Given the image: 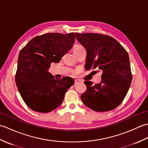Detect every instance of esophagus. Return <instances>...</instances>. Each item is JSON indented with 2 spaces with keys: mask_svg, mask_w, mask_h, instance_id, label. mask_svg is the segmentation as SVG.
Returning a JSON list of instances; mask_svg holds the SVG:
<instances>
[{
  "mask_svg": "<svg viewBox=\"0 0 148 148\" xmlns=\"http://www.w3.org/2000/svg\"><path fill=\"white\" fill-rule=\"evenodd\" d=\"M79 83H81V81L79 79H76L74 81V84H79Z\"/></svg>",
  "mask_w": 148,
  "mask_h": 148,
  "instance_id": "esophagus-1",
  "label": "esophagus"
}]
</instances>
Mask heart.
<instances>
[{"label":"heart","mask_w":148,"mask_h":148,"mask_svg":"<svg viewBox=\"0 0 148 148\" xmlns=\"http://www.w3.org/2000/svg\"><path fill=\"white\" fill-rule=\"evenodd\" d=\"M81 48H84L82 46H80V45H77V46H76L74 47V50L75 49H81Z\"/></svg>","instance_id":"1"}]
</instances>
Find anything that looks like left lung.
I'll use <instances>...</instances> for the list:
<instances>
[{
	"mask_svg": "<svg viewBox=\"0 0 148 148\" xmlns=\"http://www.w3.org/2000/svg\"><path fill=\"white\" fill-rule=\"evenodd\" d=\"M76 34L86 50L85 69H97L102 73L98 84L84 81L86 90L81 95V100L97 112L115 109L125 99L132 79L128 53L112 37L93 33Z\"/></svg>",
	"mask_w": 148,
	"mask_h": 148,
	"instance_id": "left-lung-1",
	"label": "left lung"
}]
</instances>
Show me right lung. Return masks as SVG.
Here are the masks:
<instances>
[{"mask_svg": "<svg viewBox=\"0 0 148 148\" xmlns=\"http://www.w3.org/2000/svg\"><path fill=\"white\" fill-rule=\"evenodd\" d=\"M76 34L48 33L31 39L18 55L15 81L26 104L34 111L49 112L57 108L74 83L70 77L58 79L48 72L73 46Z\"/></svg>", "mask_w": 148, "mask_h": 148, "instance_id": "right-lung-1", "label": "right lung"}]
</instances>
